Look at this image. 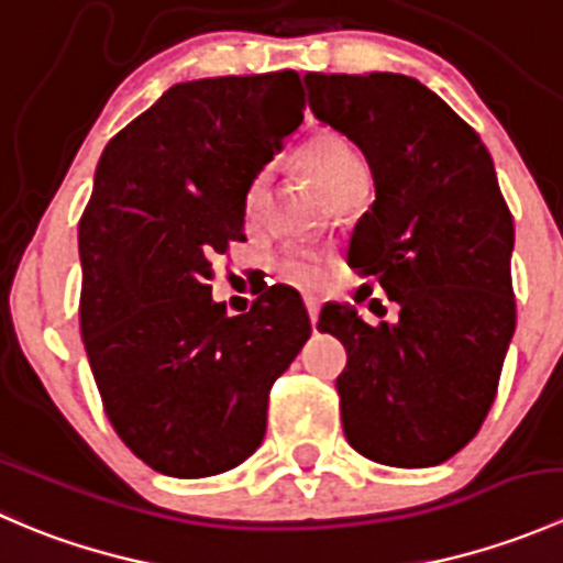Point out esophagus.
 Instances as JSON below:
<instances>
[{"mask_svg": "<svg viewBox=\"0 0 563 563\" xmlns=\"http://www.w3.org/2000/svg\"><path fill=\"white\" fill-rule=\"evenodd\" d=\"M305 308H308L310 323H313V327H316V321H318V299L316 297H305Z\"/></svg>", "mask_w": 563, "mask_h": 563, "instance_id": "34e87169", "label": "esophagus"}]
</instances>
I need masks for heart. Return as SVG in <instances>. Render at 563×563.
I'll list each match as a JSON object with an SVG mask.
<instances>
[{
	"label": "heart",
	"instance_id": "1",
	"mask_svg": "<svg viewBox=\"0 0 563 563\" xmlns=\"http://www.w3.org/2000/svg\"><path fill=\"white\" fill-rule=\"evenodd\" d=\"M299 161H302L305 172L313 176L329 196H332L334 190H340L349 179L365 174L354 146L338 133H316L313 139L305 141V146L299 150ZM261 207H264V176H253L245 187V198H242L245 218H258ZM272 266H275L277 275L286 277L288 283H297V286H318V283L327 277L329 258L321 250L286 247L275 255Z\"/></svg>",
	"mask_w": 563,
	"mask_h": 563
}]
</instances>
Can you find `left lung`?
<instances>
[{
  "mask_svg": "<svg viewBox=\"0 0 563 563\" xmlns=\"http://www.w3.org/2000/svg\"><path fill=\"white\" fill-rule=\"evenodd\" d=\"M305 87L376 185L349 264L400 308L395 323L371 327L351 305H323L318 329L349 354L343 433L376 463L439 465L479 433L515 334V225L490 152L417 78L308 73Z\"/></svg>",
  "mask_w": 563,
  "mask_h": 563,
  "instance_id": "8db88e82",
  "label": "left lung"
}]
</instances>
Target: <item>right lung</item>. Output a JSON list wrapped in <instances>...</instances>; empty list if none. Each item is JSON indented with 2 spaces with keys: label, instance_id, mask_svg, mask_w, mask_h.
Segmentation results:
<instances>
[{
  "label": "right lung",
  "instance_id": "1",
  "mask_svg": "<svg viewBox=\"0 0 563 563\" xmlns=\"http://www.w3.org/2000/svg\"><path fill=\"white\" fill-rule=\"evenodd\" d=\"M294 70L176 84L100 155L78 223L81 338L119 439L179 479L223 474L266 433L277 376L310 338L302 299L212 302V258L245 240L247 181L302 124Z\"/></svg>",
  "mask_w": 563,
  "mask_h": 563
}]
</instances>
